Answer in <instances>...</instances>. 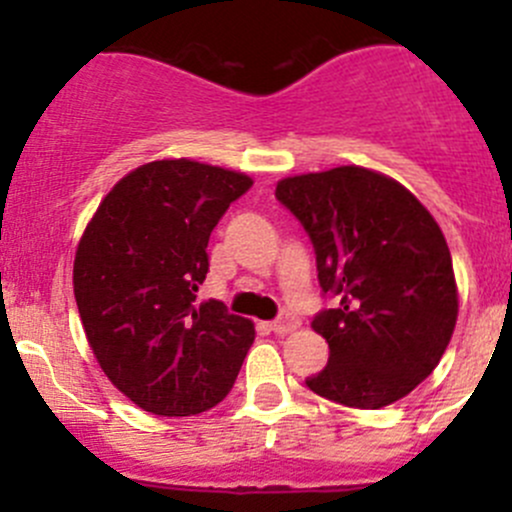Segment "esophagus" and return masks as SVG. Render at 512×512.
Returning a JSON list of instances; mask_svg holds the SVG:
<instances>
[{
  "label": "esophagus",
  "instance_id": "esophagus-1",
  "mask_svg": "<svg viewBox=\"0 0 512 512\" xmlns=\"http://www.w3.org/2000/svg\"><path fill=\"white\" fill-rule=\"evenodd\" d=\"M270 327H272V332H277V334H289V332H294V329L299 327V319L294 317V314L282 312L280 317H277L275 322L270 324Z\"/></svg>",
  "mask_w": 512,
  "mask_h": 512
}]
</instances>
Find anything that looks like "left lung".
Masks as SVG:
<instances>
[{"label": "left lung", "mask_w": 512, "mask_h": 512, "mask_svg": "<svg viewBox=\"0 0 512 512\" xmlns=\"http://www.w3.org/2000/svg\"><path fill=\"white\" fill-rule=\"evenodd\" d=\"M275 198L317 255V280L337 304L312 319L329 361L314 394L352 409L404 399L441 361L458 317L441 227L396 180L359 165L285 178Z\"/></svg>", "instance_id": "1"}]
</instances>
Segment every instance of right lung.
<instances>
[{
	"label": "right lung",
	"instance_id": "add662e5",
	"mask_svg": "<svg viewBox=\"0 0 512 512\" xmlns=\"http://www.w3.org/2000/svg\"><path fill=\"white\" fill-rule=\"evenodd\" d=\"M252 178L153 160L101 200L74 260L81 322L103 374L156 416H193L230 394L255 342L250 319L198 304L208 240Z\"/></svg>",
	"mask_w": 512,
	"mask_h": 512
}]
</instances>
